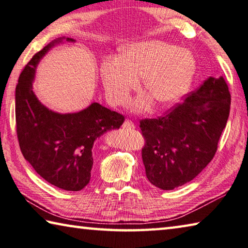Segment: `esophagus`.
<instances>
[{
	"mask_svg": "<svg viewBox=\"0 0 248 248\" xmlns=\"http://www.w3.org/2000/svg\"><path fill=\"white\" fill-rule=\"evenodd\" d=\"M123 127L124 128H135V124H134L131 120H125V122L123 123Z\"/></svg>",
	"mask_w": 248,
	"mask_h": 248,
	"instance_id": "obj_1",
	"label": "esophagus"
}]
</instances>
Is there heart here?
<instances>
[{"mask_svg": "<svg viewBox=\"0 0 248 248\" xmlns=\"http://www.w3.org/2000/svg\"><path fill=\"white\" fill-rule=\"evenodd\" d=\"M197 63L191 51L161 40L128 45L119 58H108L101 64L105 93L112 104L126 102L131 92L140 86L158 105L177 102L188 91ZM137 108H143L141 102Z\"/></svg>", "mask_w": 248, "mask_h": 248, "instance_id": "obj_1", "label": "heart"}]
</instances>
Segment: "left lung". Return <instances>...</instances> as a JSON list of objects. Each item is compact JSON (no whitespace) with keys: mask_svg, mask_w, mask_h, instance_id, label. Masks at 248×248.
I'll use <instances>...</instances> for the list:
<instances>
[{"mask_svg":"<svg viewBox=\"0 0 248 248\" xmlns=\"http://www.w3.org/2000/svg\"><path fill=\"white\" fill-rule=\"evenodd\" d=\"M230 107L224 78L209 77L165 115L141 120V158L149 182L172 190L196 178L216 155Z\"/></svg>","mask_w":248,"mask_h":248,"instance_id":"8db88e82","label":"left lung"}]
</instances>
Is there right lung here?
Here are the masks:
<instances>
[{"label":"right lung","instance_id":"right-lung-1","mask_svg":"<svg viewBox=\"0 0 248 248\" xmlns=\"http://www.w3.org/2000/svg\"><path fill=\"white\" fill-rule=\"evenodd\" d=\"M62 39L32 56L19 75L15 91L16 134L24 158L40 177L57 188L79 191L90 181L94 140L109 129L120 128L125 119L99 103L78 113L59 114L39 102L31 86L36 66Z\"/></svg>","mask_w":248,"mask_h":248}]
</instances>
